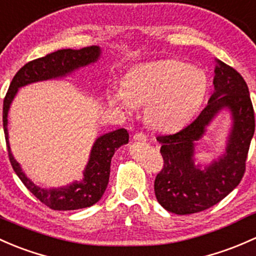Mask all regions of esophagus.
<instances>
[{"mask_svg":"<svg viewBox=\"0 0 256 256\" xmlns=\"http://www.w3.org/2000/svg\"><path fill=\"white\" fill-rule=\"evenodd\" d=\"M134 140H136V141L146 142L147 141V136L144 135V132H136L135 135H134Z\"/></svg>","mask_w":256,"mask_h":256,"instance_id":"obj_1","label":"esophagus"}]
</instances>
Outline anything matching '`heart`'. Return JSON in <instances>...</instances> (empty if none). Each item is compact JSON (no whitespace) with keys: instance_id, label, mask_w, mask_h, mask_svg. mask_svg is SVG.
Here are the masks:
<instances>
[{"instance_id":"b5f03b06","label":"heart","mask_w":256,"mask_h":256,"mask_svg":"<svg viewBox=\"0 0 256 256\" xmlns=\"http://www.w3.org/2000/svg\"><path fill=\"white\" fill-rule=\"evenodd\" d=\"M208 90L210 80L204 70L168 58L131 70L124 87L112 90L110 102L128 112L147 104V120L152 128L176 131L195 116Z\"/></svg>"}]
</instances>
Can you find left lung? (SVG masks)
Wrapping results in <instances>:
<instances>
[{
	"label": "left lung",
	"instance_id": "obj_1",
	"mask_svg": "<svg viewBox=\"0 0 256 256\" xmlns=\"http://www.w3.org/2000/svg\"><path fill=\"white\" fill-rule=\"evenodd\" d=\"M214 92L198 118L180 131L157 136L162 144L163 168L154 180L158 202L166 211L192 214L205 211L226 198L240 182L255 131V114L248 86L233 67L217 61ZM230 107L234 128L226 154L205 171L193 166V142L200 138L209 121Z\"/></svg>",
	"mask_w": 256,
	"mask_h": 256
}]
</instances>
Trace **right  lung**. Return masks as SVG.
Here are the masks:
<instances>
[{
  "mask_svg": "<svg viewBox=\"0 0 256 256\" xmlns=\"http://www.w3.org/2000/svg\"><path fill=\"white\" fill-rule=\"evenodd\" d=\"M99 54H100L99 48L93 45V46L82 48L80 50H58L55 52L48 54L44 58L29 61L13 77L4 99L2 119H4V131L10 166L22 180V182L26 185V189L33 194L40 202L55 211L84 208V207L94 205L100 200L108 186V182H109L112 157L114 156L115 150L119 148L121 144H128V132L125 128H119L112 132L106 134L96 140L92 152H90V162L84 170L83 182H74L68 186L60 188V189L45 190L38 188L24 176L20 164L10 153L7 132V112L20 87L38 82V80L64 76L78 67L96 61Z\"/></svg>",
  "mask_w": 256,
  "mask_h": 256,
  "instance_id": "right-lung-1",
  "label": "right lung"
}]
</instances>
